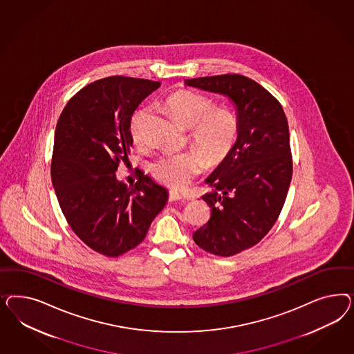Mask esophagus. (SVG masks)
<instances>
[{
  "label": "esophagus",
  "mask_w": 354,
  "mask_h": 354,
  "mask_svg": "<svg viewBox=\"0 0 354 354\" xmlns=\"http://www.w3.org/2000/svg\"><path fill=\"white\" fill-rule=\"evenodd\" d=\"M183 200V196L179 192H176V191H170L169 193V201L172 203V201H180Z\"/></svg>",
  "instance_id": "obj_1"
}]
</instances>
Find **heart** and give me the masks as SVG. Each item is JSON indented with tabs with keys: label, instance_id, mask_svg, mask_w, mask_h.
I'll list each match as a JSON object with an SVG mask.
<instances>
[{
	"label": "heart",
	"instance_id": "1",
	"mask_svg": "<svg viewBox=\"0 0 354 354\" xmlns=\"http://www.w3.org/2000/svg\"><path fill=\"white\" fill-rule=\"evenodd\" d=\"M166 106L172 117L191 127V138L205 150L207 160H223L232 149L239 132L235 111L228 106H213V101L192 91H178L169 96ZM147 109L139 110L129 124L131 138L136 145L144 142L142 123ZM205 155L198 148L166 153L151 165L153 176L171 188H184L204 170Z\"/></svg>",
	"mask_w": 354,
	"mask_h": 354
}]
</instances>
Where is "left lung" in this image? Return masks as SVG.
<instances>
[{
    "instance_id": "1",
    "label": "left lung",
    "mask_w": 354,
    "mask_h": 354,
    "mask_svg": "<svg viewBox=\"0 0 354 354\" xmlns=\"http://www.w3.org/2000/svg\"><path fill=\"white\" fill-rule=\"evenodd\" d=\"M185 86L228 97L239 120L237 139L205 183L209 222L193 234L206 252L230 257L254 247L277 222L292 179L290 129L278 100L237 74L185 79Z\"/></svg>"
}]
</instances>
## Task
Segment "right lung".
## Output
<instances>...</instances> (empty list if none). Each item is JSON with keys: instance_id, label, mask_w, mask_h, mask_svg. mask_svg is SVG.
Returning <instances> with one entry per match:
<instances>
[{"instance_id": "1", "label": "right lung", "mask_w": 354, "mask_h": 354, "mask_svg": "<svg viewBox=\"0 0 354 354\" xmlns=\"http://www.w3.org/2000/svg\"><path fill=\"white\" fill-rule=\"evenodd\" d=\"M160 86L126 76L96 80L67 102L55 127L52 183L61 210L76 236L107 257L138 247L169 198L148 175L129 188L115 175L129 160L132 114Z\"/></svg>"}]
</instances>
